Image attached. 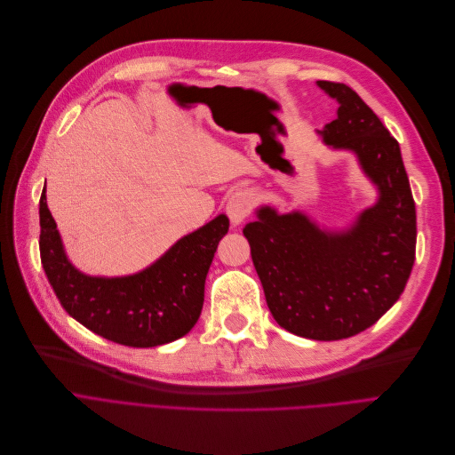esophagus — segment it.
Wrapping results in <instances>:
<instances>
[{"instance_id":"1","label":"esophagus","mask_w":455,"mask_h":455,"mask_svg":"<svg viewBox=\"0 0 455 455\" xmlns=\"http://www.w3.org/2000/svg\"><path fill=\"white\" fill-rule=\"evenodd\" d=\"M257 204V196L253 190H236L231 194V198L228 200V214H229V220L233 226L244 222L248 216L251 214L253 207Z\"/></svg>"}]
</instances>
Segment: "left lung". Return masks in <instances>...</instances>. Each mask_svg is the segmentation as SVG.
Wrapping results in <instances>:
<instances>
[{"mask_svg": "<svg viewBox=\"0 0 455 455\" xmlns=\"http://www.w3.org/2000/svg\"><path fill=\"white\" fill-rule=\"evenodd\" d=\"M316 83L339 103L323 142L355 151L378 185V204L342 233L318 229L301 212L261 207L244 236L279 326L339 340L371 328L402 296L415 263L417 211L396 139L348 84Z\"/></svg>", "mask_w": 455, "mask_h": 455, "instance_id": "8db88e82", "label": "left lung"}]
</instances>
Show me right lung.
I'll return each instance as SVG.
<instances>
[{
    "mask_svg": "<svg viewBox=\"0 0 455 455\" xmlns=\"http://www.w3.org/2000/svg\"><path fill=\"white\" fill-rule=\"evenodd\" d=\"M228 229V216L220 214L135 275L91 277L64 255L46 194L40 196V261L60 306L86 330L133 348L172 342L194 328L209 267Z\"/></svg>",
    "mask_w": 455,
    "mask_h": 455,
    "instance_id": "add662e5",
    "label": "right lung"
}]
</instances>
